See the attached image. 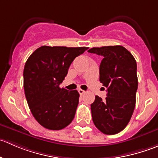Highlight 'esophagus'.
<instances>
[{
    "instance_id": "obj_1",
    "label": "esophagus",
    "mask_w": 158,
    "mask_h": 158,
    "mask_svg": "<svg viewBox=\"0 0 158 158\" xmlns=\"http://www.w3.org/2000/svg\"><path fill=\"white\" fill-rule=\"evenodd\" d=\"M78 92H79V93L80 94V95H83V94L85 92V91H84V90H82V89H78Z\"/></svg>"
}]
</instances>
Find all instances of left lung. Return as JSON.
I'll return each instance as SVG.
<instances>
[{"mask_svg":"<svg viewBox=\"0 0 158 158\" xmlns=\"http://www.w3.org/2000/svg\"><path fill=\"white\" fill-rule=\"evenodd\" d=\"M89 52L102 56L99 80L107 88V97L95 96L91 105L92 121L106 135H115L128 124L136 102L137 63L132 54L122 46L93 47Z\"/></svg>","mask_w":158,"mask_h":158,"instance_id":"8db88e82","label":"left lung"}]
</instances>
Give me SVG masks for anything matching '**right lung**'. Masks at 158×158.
<instances>
[{
  "label": "right lung",
  "instance_id": "add662e5",
  "mask_svg": "<svg viewBox=\"0 0 158 158\" xmlns=\"http://www.w3.org/2000/svg\"><path fill=\"white\" fill-rule=\"evenodd\" d=\"M88 47H48L36 49L23 69V88L33 117L44 128L61 130L73 120L79 104L77 90L60 88L74 59Z\"/></svg>",
  "mask_w": 158,
  "mask_h": 158
}]
</instances>
